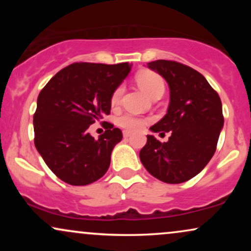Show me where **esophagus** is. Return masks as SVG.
<instances>
[{"instance_id": "34e87169", "label": "esophagus", "mask_w": 251, "mask_h": 251, "mask_svg": "<svg viewBox=\"0 0 251 251\" xmlns=\"http://www.w3.org/2000/svg\"><path fill=\"white\" fill-rule=\"evenodd\" d=\"M123 135H124V138H128L129 135H131V133H129L128 131H124L123 132Z\"/></svg>"}]
</instances>
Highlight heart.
<instances>
[{
    "mask_svg": "<svg viewBox=\"0 0 251 251\" xmlns=\"http://www.w3.org/2000/svg\"><path fill=\"white\" fill-rule=\"evenodd\" d=\"M137 82L138 85L142 87L149 96L154 98L157 94L164 93V89H165V82H164L163 77L158 73H155L153 71H143L140 72L137 75ZM124 92V87L122 85L118 86L114 89L113 93L111 96V103L113 106H116L119 103L120 99H122ZM146 120L143 118H139L134 114L126 113L123 116L117 118V125L120 127L126 129L128 132H135L142 129L145 126Z\"/></svg>",
    "mask_w": 251,
    "mask_h": 251,
    "instance_id": "obj_1",
    "label": "heart"
}]
</instances>
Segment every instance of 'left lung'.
Segmentation results:
<instances>
[{"label": "left lung", "mask_w": 251, "mask_h": 251, "mask_svg": "<svg viewBox=\"0 0 251 251\" xmlns=\"http://www.w3.org/2000/svg\"><path fill=\"white\" fill-rule=\"evenodd\" d=\"M148 67L170 87L168 113L151 129L171 135L166 143L148 135L140 160L157 179L184 183L200 174L215 153L224 124L221 98L200 72L183 63L157 60Z\"/></svg>", "instance_id": "left-lung-1"}]
</instances>
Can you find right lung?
<instances>
[{
	"label": "right lung",
	"mask_w": 251,
	"mask_h": 251,
	"mask_svg": "<svg viewBox=\"0 0 251 251\" xmlns=\"http://www.w3.org/2000/svg\"><path fill=\"white\" fill-rule=\"evenodd\" d=\"M129 71L128 62H75L57 72L40 92L34 144L48 168L65 183L88 185L108 170L122 131L103 122L106 131L94 139L87 129L108 116L112 93Z\"/></svg>",
	"instance_id": "1"
}]
</instances>
